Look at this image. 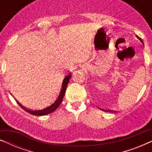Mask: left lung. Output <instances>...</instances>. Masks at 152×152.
I'll use <instances>...</instances> for the list:
<instances>
[{
	"label": "left lung",
	"instance_id": "obj_1",
	"mask_svg": "<svg viewBox=\"0 0 152 152\" xmlns=\"http://www.w3.org/2000/svg\"><path fill=\"white\" fill-rule=\"evenodd\" d=\"M136 37H137V38H138V39H139V40H140V41H141V42H142V44H143V45H144V43H143V41H142V39H141L140 38V37H138V36H136ZM110 112H111V111H110Z\"/></svg>",
	"mask_w": 152,
	"mask_h": 152
}]
</instances>
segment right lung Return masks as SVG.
Listing matches in <instances>:
<instances>
[{
  "label": "right lung",
  "mask_w": 152,
  "mask_h": 152,
  "mask_svg": "<svg viewBox=\"0 0 152 152\" xmlns=\"http://www.w3.org/2000/svg\"><path fill=\"white\" fill-rule=\"evenodd\" d=\"M70 77H71V75H68L66 76V77L64 79L63 82H62L61 91H60V93H59V95H58L57 99H56V100L51 105H50V106H48V107L44 108V109H39V110H30V109H27V108H26V107H24L21 104H20V102H18L17 100H16V102H17L18 104L19 105L20 107L24 110V111H26V112H28V113H29L32 114V115H41H41H47V114H49L50 113H53V111H55V110L57 109L58 107H59L60 104L61 103L62 99H63L64 95H65L66 88H67L68 84V82H69Z\"/></svg>",
  "instance_id": "right-lung-1"
}]
</instances>
